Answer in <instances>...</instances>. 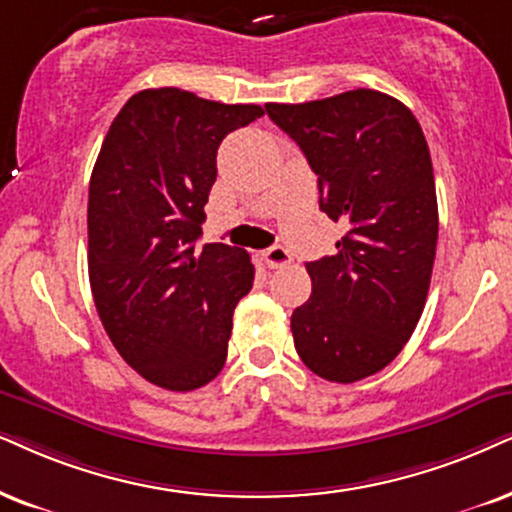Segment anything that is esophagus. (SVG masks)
Masks as SVG:
<instances>
[{"label": "esophagus", "instance_id": "34e87169", "mask_svg": "<svg viewBox=\"0 0 512 512\" xmlns=\"http://www.w3.org/2000/svg\"><path fill=\"white\" fill-rule=\"evenodd\" d=\"M262 260L267 267L278 269V267H286V264H290L293 257H290V252L283 248V245H274V248H267L262 252Z\"/></svg>", "mask_w": 512, "mask_h": 512}]
</instances>
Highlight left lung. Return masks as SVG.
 <instances>
[{"instance_id": "8db88e82", "label": "left lung", "mask_w": 512, "mask_h": 512, "mask_svg": "<svg viewBox=\"0 0 512 512\" xmlns=\"http://www.w3.org/2000/svg\"><path fill=\"white\" fill-rule=\"evenodd\" d=\"M267 113L319 177V208L347 224L335 255L307 262L295 349L321 378L357 383L404 349L428 297L439 229L428 141L404 103L375 89Z\"/></svg>"}]
</instances>
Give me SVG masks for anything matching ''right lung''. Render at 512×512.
<instances>
[{
  "label": "right lung",
  "instance_id": "obj_1",
  "mask_svg": "<svg viewBox=\"0 0 512 512\" xmlns=\"http://www.w3.org/2000/svg\"><path fill=\"white\" fill-rule=\"evenodd\" d=\"M255 103H219L177 87L134 94L113 120L89 181V283L120 357L172 392L222 371L231 316L255 267L243 248L205 243L217 148L262 118Z\"/></svg>",
  "mask_w": 512,
  "mask_h": 512
}]
</instances>
